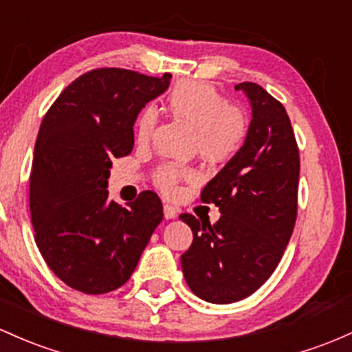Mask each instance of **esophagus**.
<instances>
[{"label": "esophagus", "mask_w": 352, "mask_h": 352, "mask_svg": "<svg viewBox=\"0 0 352 352\" xmlns=\"http://www.w3.org/2000/svg\"><path fill=\"white\" fill-rule=\"evenodd\" d=\"M164 215H165V219H167V220H172V219H175L177 215H179V210H177V208L173 206H170V204H165V206H164Z\"/></svg>", "instance_id": "1"}]
</instances>
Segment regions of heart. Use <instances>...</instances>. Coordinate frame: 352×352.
<instances>
[{
  "instance_id": "obj_1",
  "label": "heart",
  "mask_w": 352,
  "mask_h": 352,
  "mask_svg": "<svg viewBox=\"0 0 352 352\" xmlns=\"http://www.w3.org/2000/svg\"><path fill=\"white\" fill-rule=\"evenodd\" d=\"M168 110L197 132L200 155L207 160H226L232 157L245 140L247 123L241 108L227 105V100L210 85L179 82L167 95ZM157 125V111L145 108L137 122L138 142H148ZM192 172L175 164H165L157 170L155 184L165 194H173L182 179Z\"/></svg>"
}]
</instances>
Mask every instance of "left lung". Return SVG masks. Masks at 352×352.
I'll return each instance as SVG.
<instances>
[{
    "instance_id": "left-lung-1",
    "label": "left lung",
    "mask_w": 352,
    "mask_h": 352,
    "mask_svg": "<svg viewBox=\"0 0 352 352\" xmlns=\"http://www.w3.org/2000/svg\"><path fill=\"white\" fill-rule=\"evenodd\" d=\"M252 107L244 145L204 187L202 202L215 204V223L182 214L194 234L182 254L188 287L212 304L254 294L283 258L297 217L299 150L283 103L261 85H235Z\"/></svg>"
}]
</instances>
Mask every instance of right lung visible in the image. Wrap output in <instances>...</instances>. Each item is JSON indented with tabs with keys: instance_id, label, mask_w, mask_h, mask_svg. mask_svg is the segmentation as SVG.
I'll list each match as a JSON object with an SVG mask.
<instances>
[{
	"instance_id": "obj_1",
	"label": "right lung",
	"mask_w": 352,
	"mask_h": 352,
	"mask_svg": "<svg viewBox=\"0 0 352 352\" xmlns=\"http://www.w3.org/2000/svg\"><path fill=\"white\" fill-rule=\"evenodd\" d=\"M172 75L98 68L69 83L46 111L34 144L30 212L48 267L72 289L105 294L130 279L164 219L152 190L129 207L108 200L111 160L133 148V123Z\"/></svg>"
}]
</instances>
